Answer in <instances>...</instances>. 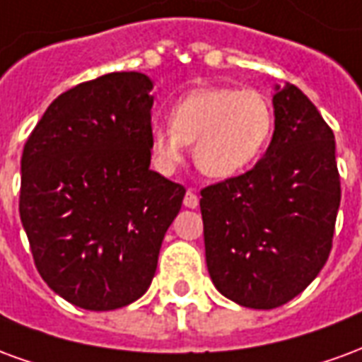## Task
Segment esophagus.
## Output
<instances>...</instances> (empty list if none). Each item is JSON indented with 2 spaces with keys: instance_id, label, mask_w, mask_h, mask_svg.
Returning a JSON list of instances; mask_svg holds the SVG:
<instances>
[{
  "instance_id": "obj_1",
  "label": "esophagus",
  "mask_w": 362,
  "mask_h": 362,
  "mask_svg": "<svg viewBox=\"0 0 362 362\" xmlns=\"http://www.w3.org/2000/svg\"><path fill=\"white\" fill-rule=\"evenodd\" d=\"M184 205L189 207V209H196L197 205H199V196H197L194 189H188V192H186V196H184Z\"/></svg>"
}]
</instances>
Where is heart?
Returning a JSON list of instances; mask_svg holds the SVG:
<instances>
[{
  "label": "heart",
  "instance_id": "heart-1",
  "mask_svg": "<svg viewBox=\"0 0 362 362\" xmlns=\"http://www.w3.org/2000/svg\"><path fill=\"white\" fill-rule=\"evenodd\" d=\"M273 108L264 93L233 87H204L180 96L170 124H151V153L163 173L184 163L194 143V160L209 178H230L250 166L269 141Z\"/></svg>",
  "mask_w": 362,
  "mask_h": 362
}]
</instances>
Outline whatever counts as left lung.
<instances>
[{"mask_svg":"<svg viewBox=\"0 0 362 362\" xmlns=\"http://www.w3.org/2000/svg\"><path fill=\"white\" fill-rule=\"evenodd\" d=\"M275 132L258 165L202 189L205 259L230 300L269 310L327 262L341 182L332 127L295 85L273 95Z\"/></svg>","mask_w":362,"mask_h":362,"instance_id":"1","label":"left lung"}]
</instances>
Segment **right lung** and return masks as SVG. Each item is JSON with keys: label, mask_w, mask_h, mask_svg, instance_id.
<instances>
[{"label": "right lung", "mask_w": 362, "mask_h": 362, "mask_svg": "<svg viewBox=\"0 0 362 362\" xmlns=\"http://www.w3.org/2000/svg\"><path fill=\"white\" fill-rule=\"evenodd\" d=\"M153 83L119 71L48 106L21 157L19 213L48 287L85 310L149 288L186 188L151 170Z\"/></svg>", "instance_id": "add662e5"}]
</instances>
